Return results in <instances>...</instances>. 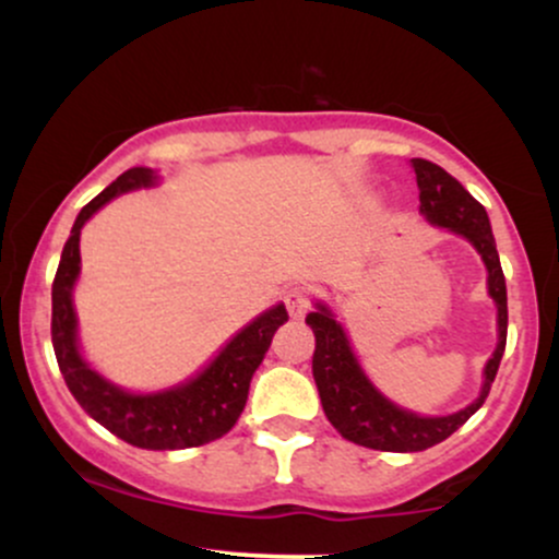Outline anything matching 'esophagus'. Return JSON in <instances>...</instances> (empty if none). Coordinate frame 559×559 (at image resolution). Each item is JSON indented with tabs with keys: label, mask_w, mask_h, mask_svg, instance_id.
I'll return each instance as SVG.
<instances>
[{
	"label": "esophagus",
	"mask_w": 559,
	"mask_h": 559,
	"mask_svg": "<svg viewBox=\"0 0 559 559\" xmlns=\"http://www.w3.org/2000/svg\"><path fill=\"white\" fill-rule=\"evenodd\" d=\"M286 310L288 316L294 320H301L307 316V310H310V297H307L305 288H292V292H286Z\"/></svg>",
	"instance_id": "obj_1"
}]
</instances>
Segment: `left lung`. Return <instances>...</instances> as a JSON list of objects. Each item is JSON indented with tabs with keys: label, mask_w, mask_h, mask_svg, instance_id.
<instances>
[{
	"label": "left lung",
	"mask_w": 559,
	"mask_h": 559,
	"mask_svg": "<svg viewBox=\"0 0 559 559\" xmlns=\"http://www.w3.org/2000/svg\"><path fill=\"white\" fill-rule=\"evenodd\" d=\"M409 168L415 170V181H418L420 215L436 228L463 236L484 260L486 292L497 307V346L484 365L476 400L457 413L420 415L389 400L370 381L352 349L344 323L331 310L329 301L316 299V307L305 320L316 333L312 378H316L325 418L344 439L368 449H381V452H423L449 439L486 402L507 344V286L484 204L473 199L457 178L428 159H409Z\"/></svg>",
	"instance_id": "left-lung-1"
}]
</instances>
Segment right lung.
Masks as SVG:
<instances>
[{"mask_svg": "<svg viewBox=\"0 0 559 559\" xmlns=\"http://www.w3.org/2000/svg\"><path fill=\"white\" fill-rule=\"evenodd\" d=\"M157 183V170H126L75 217L52 284V346L70 394L99 426L139 449L170 452L210 444L236 426L247 404L254 370L265 360L273 333L286 323L288 316L284 301L260 312L241 331H236L204 368L168 389H123L83 357L79 316L73 305V292L81 275V228L115 197L152 189Z\"/></svg>", "mask_w": 559, "mask_h": 559, "instance_id": "right-lung-1", "label": "right lung"}]
</instances>
